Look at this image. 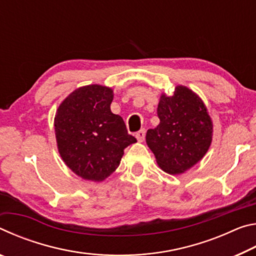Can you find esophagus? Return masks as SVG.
<instances>
[{
    "label": "esophagus",
    "instance_id": "obj_1",
    "mask_svg": "<svg viewBox=\"0 0 256 256\" xmlns=\"http://www.w3.org/2000/svg\"><path fill=\"white\" fill-rule=\"evenodd\" d=\"M136 138H138V142H144V138H146V130L142 128L140 131L136 133Z\"/></svg>",
    "mask_w": 256,
    "mask_h": 256
}]
</instances>
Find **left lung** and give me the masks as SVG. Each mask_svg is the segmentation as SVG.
I'll return each instance as SVG.
<instances>
[{
  "mask_svg": "<svg viewBox=\"0 0 256 256\" xmlns=\"http://www.w3.org/2000/svg\"><path fill=\"white\" fill-rule=\"evenodd\" d=\"M157 112L160 123L148 130L146 144L164 172L180 174L200 162L209 149L210 116L201 99L183 86H176L172 96L160 97Z\"/></svg>",
  "mask_w": 256,
  "mask_h": 256,
  "instance_id": "1",
  "label": "left lung"
}]
</instances>
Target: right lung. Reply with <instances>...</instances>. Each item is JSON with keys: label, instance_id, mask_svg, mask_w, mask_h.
I'll return each instance as SVG.
<instances>
[{"label": "right lung", "instance_id": "right-lung-1", "mask_svg": "<svg viewBox=\"0 0 256 256\" xmlns=\"http://www.w3.org/2000/svg\"><path fill=\"white\" fill-rule=\"evenodd\" d=\"M112 102L110 88L82 86L60 104L55 115L60 157L84 180H105L118 167L124 149L136 142L123 118L110 112Z\"/></svg>", "mask_w": 256, "mask_h": 256}]
</instances>
